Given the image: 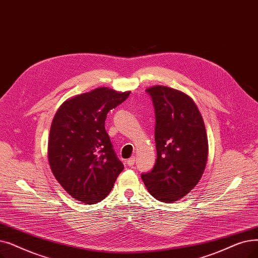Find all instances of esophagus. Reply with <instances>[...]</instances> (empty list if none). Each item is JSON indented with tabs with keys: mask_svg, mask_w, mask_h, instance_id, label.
Masks as SVG:
<instances>
[{
	"mask_svg": "<svg viewBox=\"0 0 258 258\" xmlns=\"http://www.w3.org/2000/svg\"><path fill=\"white\" fill-rule=\"evenodd\" d=\"M135 160H136L135 157H131L130 159H127V160H126V164H127L128 166H133V165H134V163H135Z\"/></svg>",
	"mask_w": 258,
	"mask_h": 258,
	"instance_id": "obj_1",
	"label": "esophagus"
}]
</instances>
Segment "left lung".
<instances>
[{"label": "left lung", "instance_id": "left-lung-1", "mask_svg": "<svg viewBox=\"0 0 258 258\" xmlns=\"http://www.w3.org/2000/svg\"><path fill=\"white\" fill-rule=\"evenodd\" d=\"M147 92L155 107L157 159L141 178L153 197L172 204L191 192L205 172L209 154L205 122L183 92L164 85Z\"/></svg>", "mask_w": 258, "mask_h": 258}]
</instances>
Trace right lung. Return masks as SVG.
I'll list each match as a JSON object with an SVG mask.
<instances>
[{
  "label": "right lung",
  "mask_w": 258,
  "mask_h": 258,
  "mask_svg": "<svg viewBox=\"0 0 258 258\" xmlns=\"http://www.w3.org/2000/svg\"><path fill=\"white\" fill-rule=\"evenodd\" d=\"M130 94L97 87L67 99L52 119L47 152L50 169L65 191L83 204L104 199L124 169L104 123L108 111Z\"/></svg>",
  "instance_id": "obj_1"
}]
</instances>
